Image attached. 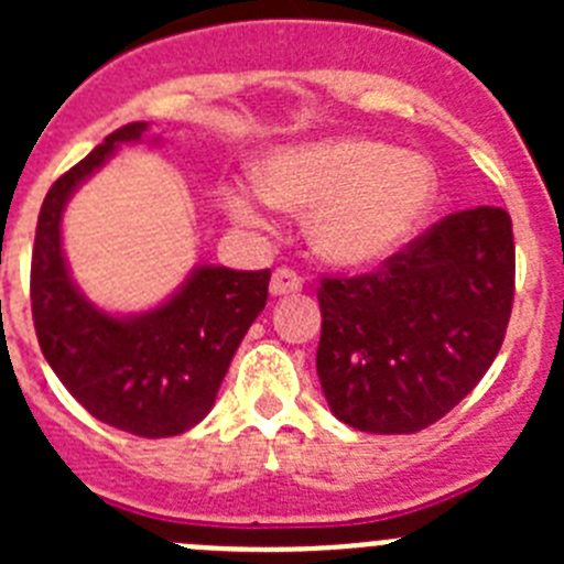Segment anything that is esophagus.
I'll list each match as a JSON object with an SVG mask.
<instances>
[{
    "label": "esophagus",
    "mask_w": 564,
    "mask_h": 564,
    "mask_svg": "<svg viewBox=\"0 0 564 564\" xmlns=\"http://www.w3.org/2000/svg\"><path fill=\"white\" fill-rule=\"evenodd\" d=\"M302 291V276L291 268H279L271 276V293L273 296H288V293Z\"/></svg>",
    "instance_id": "esophagus-1"
}]
</instances>
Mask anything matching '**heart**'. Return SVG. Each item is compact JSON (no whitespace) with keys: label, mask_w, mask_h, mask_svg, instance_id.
Returning a JSON list of instances; mask_svg holds the SVG:
<instances>
[{"label":"heart","mask_w":564,"mask_h":564,"mask_svg":"<svg viewBox=\"0 0 564 564\" xmlns=\"http://www.w3.org/2000/svg\"><path fill=\"white\" fill-rule=\"evenodd\" d=\"M432 200L430 161L367 138L276 149L259 166V188H226V208L248 226H265L268 203L313 212V248L341 268L390 257L421 226Z\"/></svg>","instance_id":"obj_1"}]
</instances>
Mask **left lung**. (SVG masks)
Returning a JSON list of instances; mask_svg holds the SVG:
<instances>
[{
    "mask_svg": "<svg viewBox=\"0 0 564 564\" xmlns=\"http://www.w3.org/2000/svg\"><path fill=\"white\" fill-rule=\"evenodd\" d=\"M514 305L506 208L443 217L361 276H325L316 370L330 412L358 432L412 435L475 390Z\"/></svg>",
    "mask_w": 564,
    "mask_h": 564,
    "instance_id": "1",
    "label": "left lung"
}]
</instances>
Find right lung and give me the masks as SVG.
Wrapping results in <instances>:
<instances>
[{"label": "right lung", "mask_w": 564, "mask_h": 564, "mask_svg": "<svg viewBox=\"0 0 564 564\" xmlns=\"http://www.w3.org/2000/svg\"><path fill=\"white\" fill-rule=\"evenodd\" d=\"M147 127L115 129L50 186L30 262V307L44 358L89 415L129 435L172 437L212 412L239 341L265 307L271 271L203 265L166 305L141 316L89 305L64 262L62 212L118 143L141 141Z\"/></svg>", "instance_id": "1"}]
</instances>
